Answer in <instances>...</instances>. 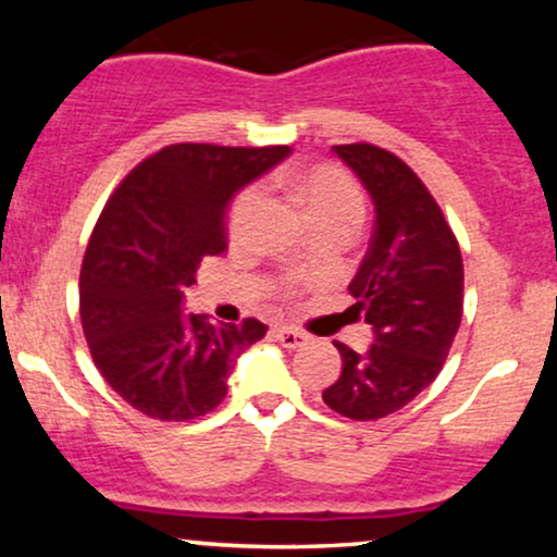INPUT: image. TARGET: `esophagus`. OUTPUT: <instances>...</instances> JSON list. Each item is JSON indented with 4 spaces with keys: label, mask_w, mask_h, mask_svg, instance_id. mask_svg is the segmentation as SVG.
I'll list each match as a JSON object with an SVG mask.
<instances>
[{
    "label": "esophagus",
    "mask_w": 557,
    "mask_h": 557,
    "mask_svg": "<svg viewBox=\"0 0 557 557\" xmlns=\"http://www.w3.org/2000/svg\"><path fill=\"white\" fill-rule=\"evenodd\" d=\"M272 335H274V341H277L280 345H285V348H298V345L306 341L304 332L290 330V327H277V330H272Z\"/></svg>",
    "instance_id": "34e87169"
}]
</instances>
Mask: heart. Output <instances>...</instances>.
Masks as SVG:
<instances>
[{
	"instance_id": "heart-1",
	"label": "heart",
	"mask_w": 557,
	"mask_h": 557,
	"mask_svg": "<svg viewBox=\"0 0 557 557\" xmlns=\"http://www.w3.org/2000/svg\"><path fill=\"white\" fill-rule=\"evenodd\" d=\"M287 185L290 196L304 207L317 227L335 225V222H354L359 225L363 214V194L359 183L348 172L335 164H314V168L296 170L290 175L277 177ZM261 207V190L257 185L243 188L230 201L225 214V233L233 243L248 238Z\"/></svg>"
}]
</instances>
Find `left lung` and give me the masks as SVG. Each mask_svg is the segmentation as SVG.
<instances>
[{"mask_svg": "<svg viewBox=\"0 0 557 557\" xmlns=\"http://www.w3.org/2000/svg\"><path fill=\"white\" fill-rule=\"evenodd\" d=\"M374 201V233L348 293L350 314L372 324L356 354L335 341L343 372L324 389L332 411L376 421L408 406L437 380L463 317V259L443 209L421 177L374 144L332 146Z\"/></svg>", "mask_w": 557, "mask_h": 557, "instance_id": "8db88e82", "label": "left lung"}]
</instances>
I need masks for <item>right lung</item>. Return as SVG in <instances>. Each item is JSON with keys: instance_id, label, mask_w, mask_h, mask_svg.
I'll return each mask as SVG.
<instances>
[{"instance_id": "add662e5", "label": "right lung", "mask_w": 557, "mask_h": 557, "mask_svg": "<svg viewBox=\"0 0 557 557\" xmlns=\"http://www.w3.org/2000/svg\"><path fill=\"white\" fill-rule=\"evenodd\" d=\"M287 146L172 144L114 188L81 267V324L101 376L159 421L207 417L227 395L238 354L267 324L185 314L183 293L225 251L230 196L287 157Z\"/></svg>"}]
</instances>
